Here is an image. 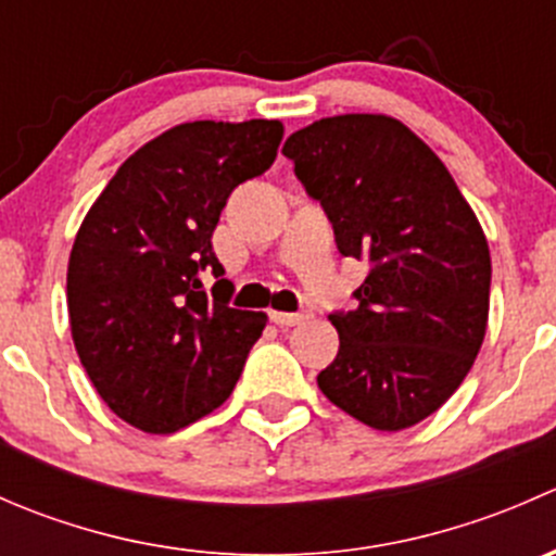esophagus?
<instances>
[{
  "label": "esophagus",
  "instance_id": "obj_1",
  "mask_svg": "<svg viewBox=\"0 0 556 556\" xmlns=\"http://www.w3.org/2000/svg\"><path fill=\"white\" fill-rule=\"evenodd\" d=\"M306 314L304 312H271V323L282 325V328H288V325H299L304 323Z\"/></svg>",
  "mask_w": 556,
  "mask_h": 556
}]
</instances>
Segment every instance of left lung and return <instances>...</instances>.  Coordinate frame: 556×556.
I'll return each mask as SVG.
<instances>
[{"instance_id":"8db88e82","label":"left lung","mask_w":556,"mask_h":556,"mask_svg":"<svg viewBox=\"0 0 556 556\" xmlns=\"http://www.w3.org/2000/svg\"><path fill=\"white\" fill-rule=\"evenodd\" d=\"M282 153L333 223L341 255L371 263L352 312L328 314L339 355L317 384L374 430H406L463 384L490 317L486 237L444 161L390 115H333Z\"/></svg>"}]
</instances>
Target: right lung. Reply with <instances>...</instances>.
<instances>
[{
    "label": "right lung",
    "instance_id": "1",
    "mask_svg": "<svg viewBox=\"0 0 556 556\" xmlns=\"http://www.w3.org/2000/svg\"><path fill=\"white\" fill-rule=\"evenodd\" d=\"M282 134L279 121L179 123L128 155L88 210L66 268L72 341L123 422L177 433L242 377L268 317L228 306L212 231L231 190L274 164Z\"/></svg>",
    "mask_w": 556,
    "mask_h": 556
}]
</instances>
